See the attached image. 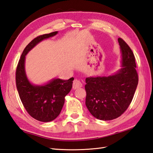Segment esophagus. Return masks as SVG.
<instances>
[{"label":"esophagus","mask_w":153,"mask_h":153,"mask_svg":"<svg viewBox=\"0 0 153 153\" xmlns=\"http://www.w3.org/2000/svg\"><path fill=\"white\" fill-rule=\"evenodd\" d=\"M82 87V83L78 79H75L73 82V89H76L79 87Z\"/></svg>","instance_id":"1"}]
</instances>
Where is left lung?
Here are the masks:
<instances>
[{
	"label": "left lung",
	"instance_id": "obj_1",
	"mask_svg": "<svg viewBox=\"0 0 153 153\" xmlns=\"http://www.w3.org/2000/svg\"><path fill=\"white\" fill-rule=\"evenodd\" d=\"M122 68L108 76L85 79V105L95 118L111 120L118 118L130 105L138 84L134 54L128 44L118 38Z\"/></svg>",
	"mask_w": 153,
	"mask_h": 153
}]
</instances>
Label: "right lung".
Here are the masks:
<instances>
[{"instance_id":"add662e5","label":"right lung","mask_w":153,"mask_h":153,"mask_svg":"<svg viewBox=\"0 0 153 153\" xmlns=\"http://www.w3.org/2000/svg\"><path fill=\"white\" fill-rule=\"evenodd\" d=\"M58 31L40 35L29 43L21 55L16 72V87L19 98L29 114L40 122L53 121L60 114L66 97L72 87L74 77L68 80L54 78L41 85L32 84L25 70V56L32 48Z\"/></svg>"}]
</instances>
